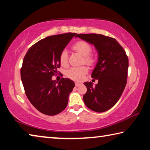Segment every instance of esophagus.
<instances>
[{"instance_id":"esophagus-1","label":"esophagus","mask_w":150,"mask_h":150,"mask_svg":"<svg viewBox=\"0 0 150 150\" xmlns=\"http://www.w3.org/2000/svg\"><path fill=\"white\" fill-rule=\"evenodd\" d=\"M81 84V83H79V82H75V86L76 87H78V86H79Z\"/></svg>"}]
</instances>
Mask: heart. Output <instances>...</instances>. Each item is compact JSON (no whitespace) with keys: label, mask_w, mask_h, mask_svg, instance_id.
I'll return each instance as SVG.
<instances>
[{"label":"heart","mask_w":150,"mask_h":150,"mask_svg":"<svg viewBox=\"0 0 150 150\" xmlns=\"http://www.w3.org/2000/svg\"><path fill=\"white\" fill-rule=\"evenodd\" d=\"M73 49L75 52L79 53L83 57V62L87 64H92L94 62V58L90 55V53L92 51L91 45L87 42L85 41H79L76 42L73 45ZM59 61L61 65L65 66L68 63V55L67 52L65 50H63L60 54ZM88 69L85 66H81V67H71V69L67 71L66 75L68 77L73 80L79 81L84 77L85 74L87 73Z\"/></svg>","instance_id":"heart-1"}]
</instances>
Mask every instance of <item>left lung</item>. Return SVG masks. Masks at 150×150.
I'll use <instances>...</instances> for the list:
<instances>
[{
    "instance_id": "8db88e82",
    "label": "left lung",
    "mask_w": 150,
    "mask_h": 150,
    "mask_svg": "<svg viewBox=\"0 0 150 150\" xmlns=\"http://www.w3.org/2000/svg\"><path fill=\"white\" fill-rule=\"evenodd\" d=\"M75 37L95 46L98 60L91 77L98 79L95 86L84 83L87 91L83 95L85 105L91 110L103 112L118 102L126 85L128 58L115 39L101 34H77Z\"/></svg>"
}]
</instances>
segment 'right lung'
Here are the masks:
<instances>
[{
  "label": "right lung",
  "mask_w": 150,
  "mask_h": 150,
  "mask_svg": "<svg viewBox=\"0 0 150 150\" xmlns=\"http://www.w3.org/2000/svg\"><path fill=\"white\" fill-rule=\"evenodd\" d=\"M75 33L58 34L40 40L30 48L20 71L25 93L32 105L44 115H56L66 108L75 87L69 79L52 80L60 67L61 52Z\"/></svg>",
  "instance_id": "right-lung-1"
}]
</instances>
